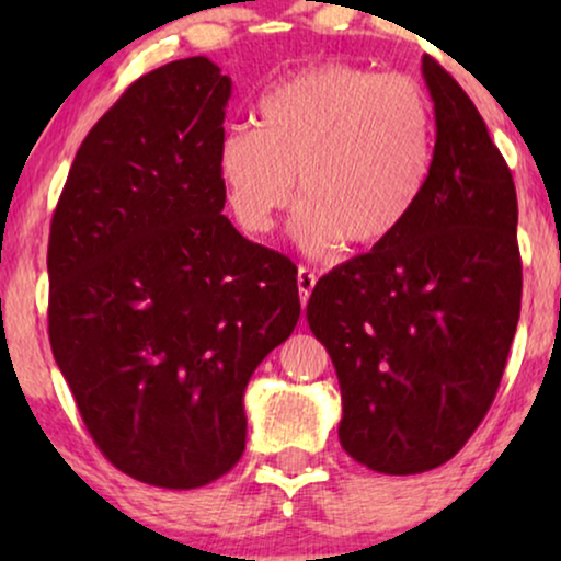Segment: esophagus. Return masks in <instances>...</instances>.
Listing matches in <instances>:
<instances>
[{
  "label": "esophagus",
  "mask_w": 561,
  "mask_h": 561,
  "mask_svg": "<svg viewBox=\"0 0 561 561\" xmlns=\"http://www.w3.org/2000/svg\"><path fill=\"white\" fill-rule=\"evenodd\" d=\"M296 283H298V296H301V304H306L309 301L313 286H317V275H313L311 271H306V267H298Z\"/></svg>",
  "instance_id": "obj_1"
}]
</instances>
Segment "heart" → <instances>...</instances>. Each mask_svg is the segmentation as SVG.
Segmentation results:
<instances>
[{
  "label": "heart",
  "instance_id": "b5f03b06",
  "mask_svg": "<svg viewBox=\"0 0 561 561\" xmlns=\"http://www.w3.org/2000/svg\"><path fill=\"white\" fill-rule=\"evenodd\" d=\"M434 106L419 81L327 64L290 76L257 104V127L219 137L217 175L244 232L263 237L298 194L294 237L311 255L340 240L386 242L424 196Z\"/></svg>",
  "mask_w": 561,
  "mask_h": 561
}]
</instances>
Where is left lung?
<instances>
[{"instance_id":"left-lung-1","label":"left lung","mask_w":561,"mask_h":561,"mask_svg":"<svg viewBox=\"0 0 561 561\" xmlns=\"http://www.w3.org/2000/svg\"><path fill=\"white\" fill-rule=\"evenodd\" d=\"M436 142L426 191L370 252L313 288L306 319L342 390L359 465L419 474L457 455L493 403L520 313L518 202L462 87L424 56Z\"/></svg>"}]
</instances>
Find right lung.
Listing matches in <instances>:
<instances>
[{"label": "right lung", "instance_id": "add662e5", "mask_svg": "<svg viewBox=\"0 0 561 561\" xmlns=\"http://www.w3.org/2000/svg\"><path fill=\"white\" fill-rule=\"evenodd\" d=\"M232 79L194 56L137 79L91 127L48 242V332L104 457L202 488L244 451V388L294 332L296 265L221 209Z\"/></svg>", "mask_w": 561, "mask_h": 561}]
</instances>
